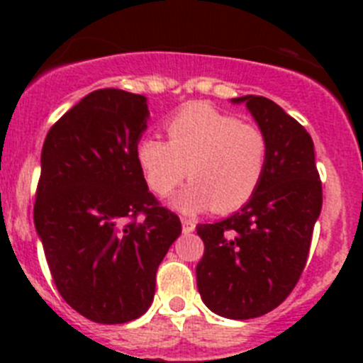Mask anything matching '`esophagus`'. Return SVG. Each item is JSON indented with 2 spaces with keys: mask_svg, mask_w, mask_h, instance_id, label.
Listing matches in <instances>:
<instances>
[{
  "mask_svg": "<svg viewBox=\"0 0 363 363\" xmlns=\"http://www.w3.org/2000/svg\"><path fill=\"white\" fill-rule=\"evenodd\" d=\"M194 229H196V221L192 220V218H182V230L185 234L192 233Z\"/></svg>",
  "mask_w": 363,
  "mask_h": 363,
  "instance_id": "34e87169",
  "label": "esophagus"
}]
</instances>
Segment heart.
Segmentation results:
<instances>
[{
	"mask_svg": "<svg viewBox=\"0 0 363 363\" xmlns=\"http://www.w3.org/2000/svg\"><path fill=\"white\" fill-rule=\"evenodd\" d=\"M163 142L142 138L136 160L145 184L158 196L171 194L185 178L191 184L171 200L185 214L213 209L233 213L256 194L271 156L269 136L259 125L207 104H189L167 121Z\"/></svg>",
	"mask_w": 363,
	"mask_h": 363,
	"instance_id": "b5f03b06",
	"label": "heart"
}]
</instances>
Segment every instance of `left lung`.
<instances>
[{"label":"left lung","mask_w":363,"mask_h":363,"mask_svg":"<svg viewBox=\"0 0 363 363\" xmlns=\"http://www.w3.org/2000/svg\"><path fill=\"white\" fill-rule=\"evenodd\" d=\"M230 101L245 104L267 133L271 156L264 182L238 213L196 227L205 245L196 281L213 313L249 320L277 309L300 280L322 211V184L309 133L280 105L252 94Z\"/></svg>","instance_id":"1"}]
</instances>
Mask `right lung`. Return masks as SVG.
Masks as SVG:
<instances>
[{
  "label": "right lung",
  "mask_w": 363,
  "mask_h": 363,
  "mask_svg": "<svg viewBox=\"0 0 363 363\" xmlns=\"http://www.w3.org/2000/svg\"><path fill=\"white\" fill-rule=\"evenodd\" d=\"M147 120L145 96L99 89L52 125L41 149L36 233L63 300L96 323L147 313L158 265L182 234L138 165Z\"/></svg>",
  "instance_id": "obj_1"
}]
</instances>
